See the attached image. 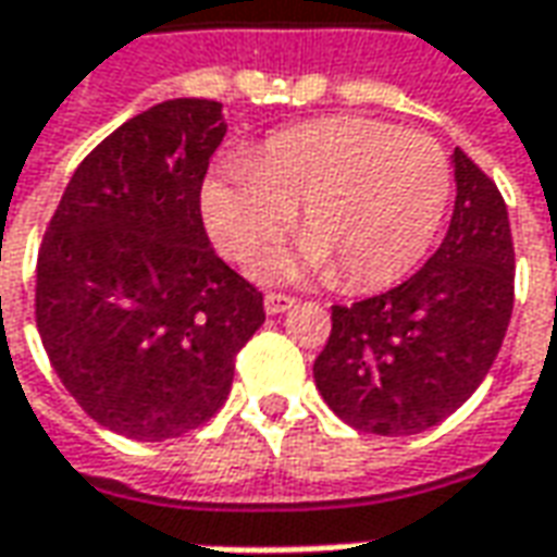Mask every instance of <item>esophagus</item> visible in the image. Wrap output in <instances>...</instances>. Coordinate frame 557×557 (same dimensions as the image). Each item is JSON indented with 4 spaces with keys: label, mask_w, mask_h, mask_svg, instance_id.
Listing matches in <instances>:
<instances>
[{
    "label": "esophagus",
    "mask_w": 557,
    "mask_h": 557,
    "mask_svg": "<svg viewBox=\"0 0 557 557\" xmlns=\"http://www.w3.org/2000/svg\"><path fill=\"white\" fill-rule=\"evenodd\" d=\"M295 305L293 295H280V293H268L264 295V313H271V317H277L283 310H289Z\"/></svg>",
    "instance_id": "obj_1"
}]
</instances>
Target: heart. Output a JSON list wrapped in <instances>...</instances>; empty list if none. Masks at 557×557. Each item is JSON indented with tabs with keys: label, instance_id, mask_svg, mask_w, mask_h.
Returning a JSON list of instances; mask_svg holds the SVG:
<instances>
[{
	"label": "heart",
	"instance_id": "1",
	"mask_svg": "<svg viewBox=\"0 0 557 557\" xmlns=\"http://www.w3.org/2000/svg\"><path fill=\"white\" fill-rule=\"evenodd\" d=\"M451 200V161L433 136L377 119H326L274 134L249 164L203 183L213 244L247 264L295 222L308 234L259 264L264 277L338 271L347 289L406 277L436 240Z\"/></svg>",
	"mask_w": 557,
	"mask_h": 557
}]
</instances>
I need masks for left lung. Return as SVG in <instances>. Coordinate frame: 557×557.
<instances>
[{
  "label": "left lung",
  "instance_id": "1",
  "mask_svg": "<svg viewBox=\"0 0 557 557\" xmlns=\"http://www.w3.org/2000/svg\"><path fill=\"white\" fill-rule=\"evenodd\" d=\"M454 213L442 247L396 289L332 308L313 362L326 406L362 433L414 436L485 381L512 317L516 249L497 185L451 154Z\"/></svg>",
  "mask_w": 557,
  "mask_h": 557
}]
</instances>
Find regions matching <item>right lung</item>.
Masks as SVG:
<instances>
[{
    "mask_svg": "<svg viewBox=\"0 0 557 557\" xmlns=\"http://www.w3.org/2000/svg\"><path fill=\"white\" fill-rule=\"evenodd\" d=\"M228 131L180 97L124 121L72 173L36 264V326L94 421L168 442L225 406L262 293L215 256L200 185Z\"/></svg>",
    "mask_w": 557,
    "mask_h": 557,
    "instance_id": "1",
    "label": "right lung"
}]
</instances>
